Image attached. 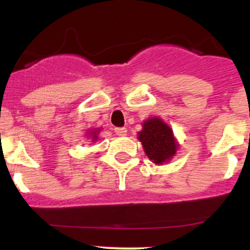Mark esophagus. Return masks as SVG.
<instances>
[{
	"label": "esophagus",
	"mask_w": 250,
	"mask_h": 250,
	"mask_svg": "<svg viewBox=\"0 0 250 250\" xmlns=\"http://www.w3.org/2000/svg\"><path fill=\"white\" fill-rule=\"evenodd\" d=\"M115 133L117 135H120V137H125V135L127 134V128H125V127L115 128Z\"/></svg>",
	"instance_id": "1"
}]
</instances>
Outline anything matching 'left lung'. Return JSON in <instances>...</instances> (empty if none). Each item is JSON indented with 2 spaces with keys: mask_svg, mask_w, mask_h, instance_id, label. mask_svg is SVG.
I'll list each match as a JSON object with an SVG mask.
<instances>
[{
  "mask_svg": "<svg viewBox=\"0 0 250 250\" xmlns=\"http://www.w3.org/2000/svg\"><path fill=\"white\" fill-rule=\"evenodd\" d=\"M138 135L144 151L155 165L169 162L179 147L172 128L158 117L144 121L143 129Z\"/></svg>",
  "mask_w": 250,
  "mask_h": 250,
  "instance_id": "left-lung-1",
  "label": "left lung"
}]
</instances>
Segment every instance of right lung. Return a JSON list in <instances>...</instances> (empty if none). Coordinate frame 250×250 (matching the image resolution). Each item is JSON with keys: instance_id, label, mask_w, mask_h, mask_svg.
Masks as SVG:
<instances>
[{"instance_id": "add662e5", "label": "right lung", "mask_w": 250, "mask_h": 250, "mask_svg": "<svg viewBox=\"0 0 250 250\" xmlns=\"http://www.w3.org/2000/svg\"><path fill=\"white\" fill-rule=\"evenodd\" d=\"M98 132H99V130H98V129L90 130V132H89V134H90V137H92L93 141H95V140L98 139Z\"/></svg>"}]
</instances>
